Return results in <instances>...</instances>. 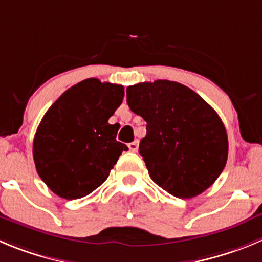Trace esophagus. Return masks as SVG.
I'll return each mask as SVG.
<instances>
[{
    "label": "esophagus",
    "mask_w": 262,
    "mask_h": 262,
    "mask_svg": "<svg viewBox=\"0 0 262 262\" xmlns=\"http://www.w3.org/2000/svg\"><path fill=\"white\" fill-rule=\"evenodd\" d=\"M138 141H133V142H130L128 145V147H129V150L130 151H133V152H137V151H138Z\"/></svg>",
    "instance_id": "esophagus-1"
}]
</instances>
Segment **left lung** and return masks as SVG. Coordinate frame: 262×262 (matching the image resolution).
<instances>
[{"label":"left lung","mask_w":262,"mask_h":262,"mask_svg":"<svg viewBox=\"0 0 262 262\" xmlns=\"http://www.w3.org/2000/svg\"><path fill=\"white\" fill-rule=\"evenodd\" d=\"M126 102L147 123L139 154L158 186L190 199L219 178L227 160L226 129L199 94L180 82L156 80L126 88Z\"/></svg>","instance_id":"obj_1"}]
</instances>
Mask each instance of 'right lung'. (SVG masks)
<instances>
[{
  "label": "right lung",
  "instance_id": "add662e5",
  "mask_svg": "<svg viewBox=\"0 0 262 262\" xmlns=\"http://www.w3.org/2000/svg\"><path fill=\"white\" fill-rule=\"evenodd\" d=\"M123 98V85L86 79L66 90L46 111L33 139V160L54 194L79 199L107 180L128 150L116 141V124H108Z\"/></svg>",
  "mask_w": 262,
  "mask_h": 262
}]
</instances>
